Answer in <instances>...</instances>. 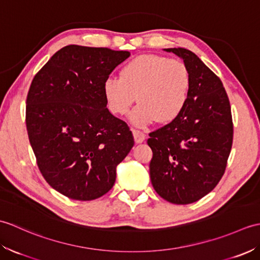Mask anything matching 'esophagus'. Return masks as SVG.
I'll list each match as a JSON object with an SVG mask.
<instances>
[{
    "instance_id": "esophagus-1",
    "label": "esophagus",
    "mask_w": 260,
    "mask_h": 260,
    "mask_svg": "<svg viewBox=\"0 0 260 260\" xmlns=\"http://www.w3.org/2000/svg\"><path fill=\"white\" fill-rule=\"evenodd\" d=\"M133 132V135H134V140L136 143H142L144 142L145 140V134L143 133V132L139 131V129H132Z\"/></svg>"
}]
</instances>
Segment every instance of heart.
Wrapping results in <instances>:
<instances>
[{
    "mask_svg": "<svg viewBox=\"0 0 260 260\" xmlns=\"http://www.w3.org/2000/svg\"><path fill=\"white\" fill-rule=\"evenodd\" d=\"M191 75L185 63L158 54H143L120 69L119 78H108L103 90L110 112L125 115L137 102L131 120L145 127L158 120L168 123L184 109Z\"/></svg>",
    "mask_w": 260,
    "mask_h": 260,
    "instance_id": "heart-1",
    "label": "heart"
}]
</instances>
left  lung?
<instances>
[{"label":"left lung","mask_w":260,"mask_h":260,"mask_svg":"<svg viewBox=\"0 0 260 260\" xmlns=\"http://www.w3.org/2000/svg\"><path fill=\"white\" fill-rule=\"evenodd\" d=\"M164 51L183 60L191 87L178 117L150 133L151 182L164 200L189 204L207 196L221 180L233 146V117L221 80L196 53L184 48Z\"/></svg>","instance_id":"8db88e82"}]
</instances>
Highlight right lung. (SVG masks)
Listing matches in <instances>:
<instances>
[{
  "label": "right lung",
  "instance_id": "right-lung-1",
  "mask_svg": "<svg viewBox=\"0 0 260 260\" xmlns=\"http://www.w3.org/2000/svg\"><path fill=\"white\" fill-rule=\"evenodd\" d=\"M128 51L63 47L39 70L26 97L27 135L50 186L74 200L112 189L116 167L134 145L125 121L109 113L103 86Z\"/></svg>",
  "mask_w": 260,
  "mask_h": 260
}]
</instances>
